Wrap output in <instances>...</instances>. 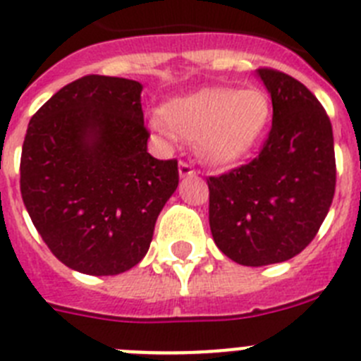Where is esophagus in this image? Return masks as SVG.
<instances>
[{
	"mask_svg": "<svg viewBox=\"0 0 361 361\" xmlns=\"http://www.w3.org/2000/svg\"><path fill=\"white\" fill-rule=\"evenodd\" d=\"M178 175H180V177H193V175H195V170H193L188 162H178Z\"/></svg>",
	"mask_w": 361,
	"mask_h": 361,
	"instance_id": "esophagus-1",
	"label": "esophagus"
}]
</instances>
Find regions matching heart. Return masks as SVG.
<instances>
[{
  "instance_id": "1",
  "label": "heart",
  "mask_w": 361,
  "mask_h": 361,
  "mask_svg": "<svg viewBox=\"0 0 361 361\" xmlns=\"http://www.w3.org/2000/svg\"><path fill=\"white\" fill-rule=\"evenodd\" d=\"M269 119V97L258 88H202L170 99L149 128L166 145L193 141L204 164L233 168L255 152Z\"/></svg>"
}]
</instances>
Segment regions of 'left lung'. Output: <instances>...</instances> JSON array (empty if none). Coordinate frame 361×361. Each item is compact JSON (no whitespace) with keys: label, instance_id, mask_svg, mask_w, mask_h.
<instances>
[{"label":"left lung","instance_id":"8db88e82","mask_svg":"<svg viewBox=\"0 0 361 361\" xmlns=\"http://www.w3.org/2000/svg\"><path fill=\"white\" fill-rule=\"evenodd\" d=\"M273 126L250 164L209 177V228L216 247L240 266H269L307 247L334 197L331 121L300 81L260 68Z\"/></svg>","mask_w":361,"mask_h":361}]
</instances>
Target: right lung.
<instances>
[{"label": "right lung", "mask_w": 361, "mask_h": 361, "mask_svg": "<svg viewBox=\"0 0 361 361\" xmlns=\"http://www.w3.org/2000/svg\"><path fill=\"white\" fill-rule=\"evenodd\" d=\"M141 92L133 79L85 75L27 128L25 208L50 251L85 275H119L141 262L178 186L177 161L148 153Z\"/></svg>", "instance_id": "right-lung-1"}]
</instances>
